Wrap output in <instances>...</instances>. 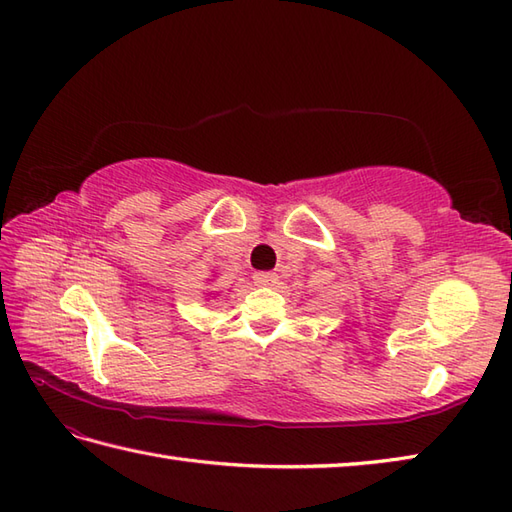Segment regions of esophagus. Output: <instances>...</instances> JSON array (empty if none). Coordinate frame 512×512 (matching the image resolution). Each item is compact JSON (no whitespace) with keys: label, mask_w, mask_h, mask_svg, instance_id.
I'll return each instance as SVG.
<instances>
[{"label":"esophagus","mask_w":512,"mask_h":512,"mask_svg":"<svg viewBox=\"0 0 512 512\" xmlns=\"http://www.w3.org/2000/svg\"><path fill=\"white\" fill-rule=\"evenodd\" d=\"M254 280H256V285H260V287H274L278 282V276L274 274V271H258Z\"/></svg>","instance_id":"esophagus-1"}]
</instances>
